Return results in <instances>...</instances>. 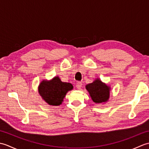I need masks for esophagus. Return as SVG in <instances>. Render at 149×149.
Masks as SVG:
<instances>
[{"label": "esophagus", "instance_id": "esophagus-1", "mask_svg": "<svg viewBox=\"0 0 149 149\" xmlns=\"http://www.w3.org/2000/svg\"><path fill=\"white\" fill-rule=\"evenodd\" d=\"M76 87H77V89H81V88H82V83L81 82H77V84H76Z\"/></svg>", "mask_w": 149, "mask_h": 149}]
</instances>
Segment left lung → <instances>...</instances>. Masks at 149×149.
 I'll list each match as a JSON object with an SVG mask.
<instances>
[{
	"label": "left lung",
	"mask_w": 149,
	"mask_h": 149,
	"mask_svg": "<svg viewBox=\"0 0 149 149\" xmlns=\"http://www.w3.org/2000/svg\"><path fill=\"white\" fill-rule=\"evenodd\" d=\"M86 89L89 93L93 102L96 104L106 103L109 100L111 87L103 83L99 78L95 79L93 83L88 84Z\"/></svg>",
	"instance_id": "left-lung-1"
}]
</instances>
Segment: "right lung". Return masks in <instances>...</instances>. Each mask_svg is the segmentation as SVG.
Masks as SVG:
<instances>
[{
	"instance_id": "obj_1",
	"label": "right lung",
	"mask_w": 149,
	"mask_h": 149,
	"mask_svg": "<svg viewBox=\"0 0 149 149\" xmlns=\"http://www.w3.org/2000/svg\"><path fill=\"white\" fill-rule=\"evenodd\" d=\"M73 88L71 83L62 82L58 76H56L51 80L42 81L38 86V93L49 105L58 106L62 104L68 91Z\"/></svg>"
}]
</instances>
